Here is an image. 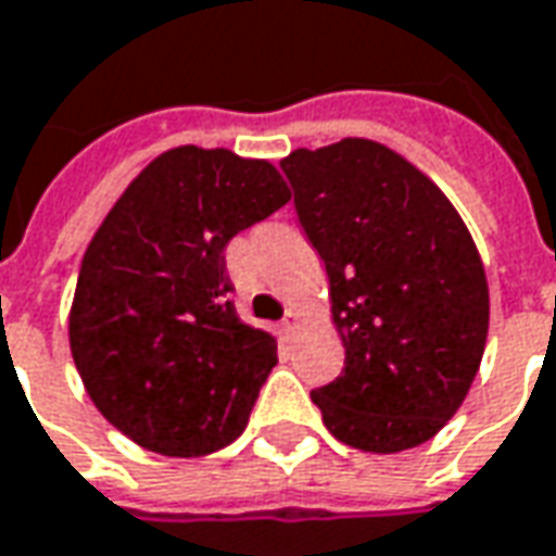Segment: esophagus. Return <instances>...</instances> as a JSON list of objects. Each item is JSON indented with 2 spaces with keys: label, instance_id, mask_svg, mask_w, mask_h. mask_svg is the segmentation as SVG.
Here are the masks:
<instances>
[{
  "label": "esophagus",
  "instance_id": "esophagus-1",
  "mask_svg": "<svg viewBox=\"0 0 556 556\" xmlns=\"http://www.w3.org/2000/svg\"><path fill=\"white\" fill-rule=\"evenodd\" d=\"M296 327H300V312H293V308H290V312L285 315V320L278 324V332L287 339V336H293V332H296Z\"/></svg>",
  "mask_w": 556,
  "mask_h": 556
}]
</instances>
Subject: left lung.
I'll return each mask as SVG.
<instances>
[{
	"instance_id": "left-lung-1",
	"label": "left lung",
	"mask_w": 556,
	"mask_h": 556,
	"mask_svg": "<svg viewBox=\"0 0 556 556\" xmlns=\"http://www.w3.org/2000/svg\"><path fill=\"white\" fill-rule=\"evenodd\" d=\"M329 278L344 369L312 390L344 445L396 454L460 408L488 342L484 266L457 208L396 151L369 139L281 160Z\"/></svg>"
}]
</instances>
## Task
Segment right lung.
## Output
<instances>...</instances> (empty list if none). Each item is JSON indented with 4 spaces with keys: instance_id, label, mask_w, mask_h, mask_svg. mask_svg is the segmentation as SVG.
Segmentation results:
<instances>
[{
    "instance_id": "obj_1",
    "label": "right lung",
    "mask_w": 556,
    "mask_h": 556,
    "mask_svg": "<svg viewBox=\"0 0 556 556\" xmlns=\"http://www.w3.org/2000/svg\"><path fill=\"white\" fill-rule=\"evenodd\" d=\"M266 160L184 144L114 202L80 260L68 344L102 417L163 457L236 442L278 363L229 302L227 244L287 205Z\"/></svg>"
}]
</instances>
